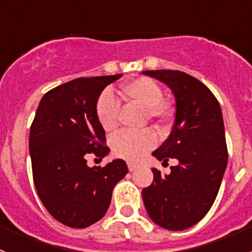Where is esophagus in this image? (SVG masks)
Returning <instances> with one entry per match:
<instances>
[{"label": "esophagus", "mask_w": 252, "mask_h": 252, "mask_svg": "<svg viewBox=\"0 0 252 252\" xmlns=\"http://www.w3.org/2000/svg\"><path fill=\"white\" fill-rule=\"evenodd\" d=\"M127 166H128V170H130V171L136 170V169L139 168V165H137V164H133V162H128Z\"/></svg>", "instance_id": "esophagus-1"}]
</instances>
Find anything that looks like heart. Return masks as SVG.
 <instances>
[{"label":"heart","mask_w":252,"mask_h":252,"mask_svg":"<svg viewBox=\"0 0 252 252\" xmlns=\"http://www.w3.org/2000/svg\"><path fill=\"white\" fill-rule=\"evenodd\" d=\"M122 93L132 103L145 110L150 121L161 124L171 115V106L162 101L161 87L151 78L141 77L122 86ZM97 117L106 131L115 130L119 121V102L112 93L106 91L101 94L95 107ZM157 144V136L150 130L142 132L122 131L112 139L113 153L120 158L136 161Z\"/></svg>","instance_id":"b5f03b06"}]
</instances>
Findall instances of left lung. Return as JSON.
Listing matches in <instances>:
<instances>
[{"label": "left lung", "mask_w": 252, "mask_h": 252, "mask_svg": "<svg viewBox=\"0 0 252 252\" xmlns=\"http://www.w3.org/2000/svg\"><path fill=\"white\" fill-rule=\"evenodd\" d=\"M142 74L168 86L175 98L174 126L153 155L162 162L177 159L170 174L153 168L151 186L142 189L149 217L158 226L183 231L212 207L227 166V145L220 103L202 82L179 70Z\"/></svg>", "instance_id": "left-lung-1"}]
</instances>
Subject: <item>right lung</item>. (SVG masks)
Masks as SVG:
<instances>
[{
    "mask_svg": "<svg viewBox=\"0 0 252 252\" xmlns=\"http://www.w3.org/2000/svg\"><path fill=\"white\" fill-rule=\"evenodd\" d=\"M121 77L77 78L55 87L44 94L31 125L29 149L40 201L72 228H86L106 215L113 188L128 171L122 159L103 168H90L86 159L110 153L95 107L102 91Z\"/></svg>",
    "mask_w": 252,
    "mask_h": 252,
    "instance_id": "add662e5",
    "label": "right lung"
}]
</instances>
